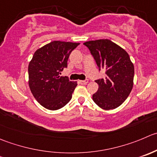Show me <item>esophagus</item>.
Returning a JSON list of instances; mask_svg holds the SVG:
<instances>
[{
  "mask_svg": "<svg viewBox=\"0 0 157 157\" xmlns=\"http://www.w3.org/2000/svg\"><path fill=\"white\" fill-rule=\"evenodd\" d=\"M78 82L80 84H86V83H88V80L86 79V80H79Z\"/></svg>",
  "mask_w": 157,
  "mask_h": 157,
  "instance_id": "34e87169",
  "label": "esophagus"
}]
</instances>
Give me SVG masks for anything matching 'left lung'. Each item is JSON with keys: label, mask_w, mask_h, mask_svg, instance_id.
<instances>
[{"label": "left lung", "mask_w": 157, "mask_h": 157, "mask_svg": "<svg viewBox=\"0 0 157 157\" xmlns=\"http://www.w3.org/2000/svg\"><path fill=\"white\" fill-rule=\"evenodd\" d=\"M83 44L90 50L99 71L104 78L95 80L98 90L93 95L94 103L104 109L121 106L130 95L133 85L134 67L127 51L107 39L90 40Z\"/></svg>", "instance_id": "obj_1"}]
</instances>
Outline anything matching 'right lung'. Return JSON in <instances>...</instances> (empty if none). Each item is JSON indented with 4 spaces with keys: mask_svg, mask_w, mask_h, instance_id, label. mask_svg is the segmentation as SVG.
<instances>
[{
    "mask_svg": "<svg viewBox=\"0 0 157 157\" xmlns=\"http://www.w3.org/2000/svg\"><path fill=\"white\" fill-rule=\"evenodd\" d=\"M80 44L51 42L34 53L28 66L29 86L36 101L46 109L63 107L72 98L77 82L60 77L71 53Z\"/></svg>",
    "mask_w": 157,
    "mask_h": 157,
    "instance_id": "right-lung-1",
    "label": "right lung"
}]
</instances>
